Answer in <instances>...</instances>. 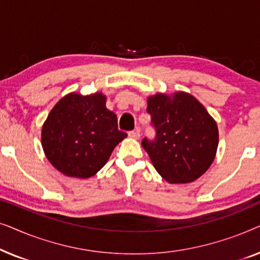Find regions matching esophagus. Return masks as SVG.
<instances>
[{
    "label": "esophagus",
    "instance_id": "obj_1",
    "mask_svg": "<svg viewBox=\"0 0 260 260\" xmlns=\"http://www.w3.org/2000/svg\"><path fill=\"white\" fill-rule=\"evenodd\" d=\"M129 137L135 138V140H138V138L141 137L140 131H138V130H136V131H130V133H129Z\"/></svg>",
    "mask_w": 260,
    "mask_h": 260
}]
</instances>
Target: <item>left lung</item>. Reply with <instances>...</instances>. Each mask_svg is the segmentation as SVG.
Here are the masks:
<instances>
[{"mask_svg":"<svg viewBox=\"0 0 260 260\" xmlns=\"http://www.w3.org/2000/svg\"><path fill=\"white\" fill-rule=\"evenodd\" d=\"M147 111L156 130L142 141L157 173L169 183L198 180L214 161L218 125L197 98L187 92L148 97Z\"/></svg>","mask_w":260,"mask_h":260,"instance_id":"obj_1","label":"left lung"}]
</instances>
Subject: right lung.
I'll return each instance as SVG.
<instances>
[{
	"label": "right lung",
	"mask_w": 260,
	"mask_h": 260,
	"mask_svg": "<svg viewBox=\"0 0 260 260\" xmlns=\"http://www.w3.org/2000/svg\"><path fill=\"white\" fill-rule=\"evenodd\" d=\"M102 92L66 94L51 110L41 130V144L51 165L63 175L88 179L109 161L127 135L106 109Z\"/></svg>",
	"instance_id": "add662e5"
}]
</instances>
